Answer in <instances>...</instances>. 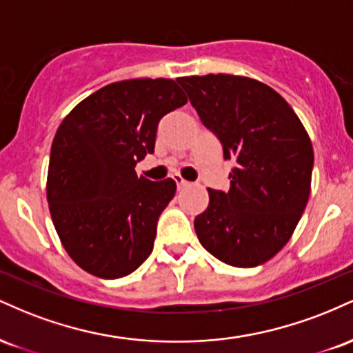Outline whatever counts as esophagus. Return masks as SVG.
Listing matches in <instances>:
<instances>
[{
	"label": "esophagus",
	"mask_w": 353,
	"mask_h": 353,
	"mask_svg": "<svg viewBox=\"0 0 353 353\" xmlns=\"http://www.w3.org/2000/svg\"><path fill=\"white\" fill-rule=\"evenodd\" d=\"M172 179H174V181H176L177 188H179V189H182V188H185V185H188V184H189V182H188V181H184V179H182V177L179 176V174H174V176H172Z\"/></svg>",
	"instance_id": "1"
}]
</instances>
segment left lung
Masks as SVG:
<instances>
[{"instance_id":"left-lung-1","label":"left lung","mask_w":353,"mask_h":353,"mask_svg":"<svg viewBox=\"0 0 353 353\" xmlns=\"http://www.w3.org/2000/svg\"><path fill=\"white\" fill-rule=\"evenodd\" d=\"M202 124L234 161L230 189L209 190L194 221L208 252L234 267L272 259L292 237L310 196L314 149L287 101L261 81L234 74L179 78Z\"/></svg>"}]
</instances>
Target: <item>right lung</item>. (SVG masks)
<instances>
[{
  "label": "right lung",
  "instance_id": "obj_1",
  "mask_svg": "<svg viewBox=\"0 0 353 353\" xmlns=\"http://www.w3.org/2000/svg\"><path fill=\"white\" fill-rule=\"evenodd\" d=\"M188 98L172 79H128L81 101L51 145L46 196L72 261L101 279L129 275L152 252L157 219L176 182L137 177L161 117Z\"/></svg>",
  "mask_w": 353,
  "mask_h": 353
}]
</instances>
